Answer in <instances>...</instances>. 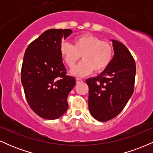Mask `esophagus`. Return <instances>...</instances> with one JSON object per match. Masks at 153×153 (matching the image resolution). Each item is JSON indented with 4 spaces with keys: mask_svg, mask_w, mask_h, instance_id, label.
<instances>
[{
    "mask_svg": "<svg viewBox=\"0 0 153 153\" xmlns=\"http://www.w3.org/2000/svg\"><path fill=\"white\" fill-rule=\"evenodd\" d=\"M75 80H76L77 83H80V82H82V80L80 78H76V79H75Z\"/></svg>",
    "mask_w": 153,
    "mask_h": 153,
    "instance_id": "esophagus-1",
    "label": "esophagus"
}]
</instances>
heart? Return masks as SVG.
I'll list each match as a JSON object with an SVG mask.
<instances>
[{
  "mask_svg": "<svg viewBox=\"0 0 153 153\" xmlns=\"http://www.w3.org/2000/svg\"><path fill=\"white\" fill-rule=\"evenodd\" d=\"M61 57L70 68H73L80 59L82 61L71 73L75 76L83 77L93 71L100 73L106 70L114 57V48L109 42L102 41L99 37L91 34L77 36L73 45L62 42L59 48Z\"/></svg>",
  "mask_w": 153,
  "mask_h": 153,
  "instance_id": "b5f03b06",
  "label": "heart"
}]
</instances>
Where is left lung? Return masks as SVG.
<instances>
[{
    "label": "left lung",
    "instance_id": "8db88e82",
    "mask_svg": "<svg viewBox=\"0 0 153 153\" xmlns=\"http://www.w3.org/2000/svg\"><path fill=\"white\" fill-rule=\"evenodd\" d=\"M114 55L111 62L97 77L88 78V108L99 122L114 118L127 105L134 92L136 65L127 47L111 39Z\"/></svg>",
    "mask_w": 153,
    "mask_h": 153
}]
</instances>
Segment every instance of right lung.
Here are the masks:
<instances>
[{"label": "right lung", "mask_w": 153, "mask_h": 153, "mask_svg": "<svg viewBox=\"0 0 153 153\" xmlns=\"http://www.w3.org/2000/svg\"><path fill=\"white\" fill-rule=\"evenodd\" d=\"M71 29H51L29 45L22 67V83L26 101L35 113L45 119H56L68 108V94L75 79L67 75L59 48Z\"/></svg>", "instance_id": "obj_1"}]
</instances>
